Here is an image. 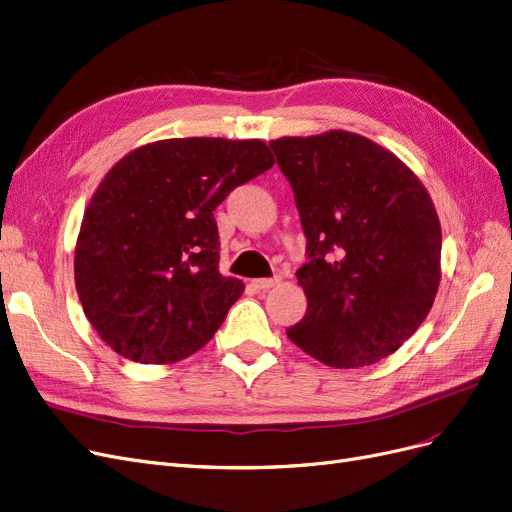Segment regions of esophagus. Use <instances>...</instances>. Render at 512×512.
Wrapping results in <instances>:
<instances>
[{"instance_id":"obj_1","label":"esophagus","mask_w":512,"mask_h":512,"mask_svg":"<svg viewBox=\"0 0 512 512\" xmlns=\"http://www.w3.org/2000/svg\"><path fill=\"white\" fill-rule=\"evenodd\" d=\"M279 281H281L279 277H264V279H254L252 286H254L256 290H269V288L277 286Z\"/></svg>"}]
</instances>
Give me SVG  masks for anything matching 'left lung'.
I'll return each instance as SVG.
<instances>
[{"label": "left lung", "instance_id": "left-lung-1", "mask_svg": "<svg viewBox=\"0 0 512 512\" xmlns=\"http://www.w3.org/2000/svg\"><path fill=\"white\" fill-rule=\"evenodd\" d=\"M307 237L296 271L307 313L288 337L334 368L375 364L426 320L440 281V222L417 175L370 139L330 131L269 144Z\"/></svg>", "mask_w": 512, "mask_h": 512}]
</instances>
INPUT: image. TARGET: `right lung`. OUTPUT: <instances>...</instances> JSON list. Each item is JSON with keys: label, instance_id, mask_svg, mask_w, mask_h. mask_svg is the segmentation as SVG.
Returning a JSON list of instances; mask_svg holds the SVG:
<instances>
[{"label": "right lung", "instance_id": "right-lung-1", "mask_svg": "<svg viewBox=\"0 0 512 512\" xmlns=\"http://www.w3.org/2000/svg\"><path fill=\"white\" fill-rule=\"evenodd\" d=\"M273 167L260 139H163L105 175L86 207L74 273L88 322L116 354L169 364L199 351L243 284L222 277L216 207Z\"/></svg>", "mask_w": 512, "mask_h": 512}]
</instances>
